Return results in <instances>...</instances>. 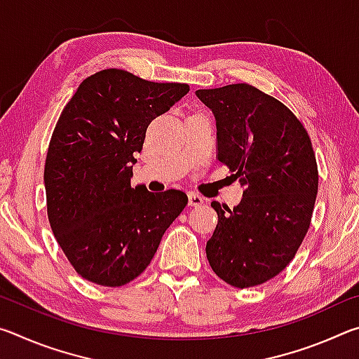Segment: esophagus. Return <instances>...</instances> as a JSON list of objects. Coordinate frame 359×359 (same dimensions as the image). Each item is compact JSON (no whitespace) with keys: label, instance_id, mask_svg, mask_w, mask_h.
I'll use <instances>...</instances> for the list:
<instances>
[{"label":"esophagus","instance_id":"1","mask_svg":"<svg viewBox=\"0 0 359 359\" xmlns=\"http://www.w3.org/2000/svg\"><path fill=\"white\" fill-rule=\"evenodd\" d=\"M205 203V199L203 196H199L198 193H188V204L191 205V208H199V205H203Z\"/></svg>","mask_w":359,"mask_h":359}]
</instances>
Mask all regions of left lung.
Segmentation results:
<instances>
[{
	"label": "left lung",
	"mask_w": 359,
	"mask_h": 359,
	"mask_svg": "<svg viewBox=\"0 0 359 359\" xmlns=\"http://www.w3.org/2000/svg\"><path fill=\"white\" fill-rule=\"evenodd\" d=\"M196 96L215 117L218 161L244 188L233 209L212 201L218 223L205 255L222 280L255 287L280 274L311 226L318 191L311 137L287 106L248 83Z\"/></svg>",
	"instance_id": "1"
}]
</instances>
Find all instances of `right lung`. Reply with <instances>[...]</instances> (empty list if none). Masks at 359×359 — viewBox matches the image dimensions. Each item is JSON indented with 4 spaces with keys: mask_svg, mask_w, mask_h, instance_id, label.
<instances>
[{
    "mask_svg": "<svg viewBox=\"0 0 359 359\" xmlns=\"http://www.w3.org/2000/svg\"><path fill=\"white\" fill-rule=\"evenodd\" d=\"M190 92L102 69L79 85L48 144L44 185L57 242L79 276L121 287L144 272L188 198L131 188L150 121Z\"/></svg>",
    "mask_w": 359,
    "mask_h": 359,
    "instance_id": "1",
    "label": "right lung"
}]
</instances>
